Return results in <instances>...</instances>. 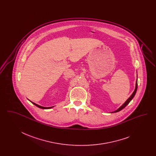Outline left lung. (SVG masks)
Masks as SVG:
<instances>
[{
  "label": "left lung",
  "instance_id": "1",
  "mask_svg": "<svg viewBox=\"0 0 156 156\" xmlns=\"http://www.w3.org/2000/svg\"><path fill=\"white\" fill-rule=\"evenodd\" d=\"M137 81H136V87H135V89H134V90L133 92V94L131 95V96L129 97L127 99V101H126V102L124 103V104H123L119 108H118L117 110H116L115 111L112 112V113H115V112H118L120 111L121 110H122L123 108H125V107H126V106L128 105V104H129V102L132 100V99L134 97V95H135V94H136V91H137Z\"/></svg>",
  "mask_w": 156,
  "mask_h": 156
}]
</instances>
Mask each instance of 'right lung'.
I'll return each instance as SVG.
<instances>
[{
  "label": "right lung",
  "mask_w": 156,
  "mask_h": 156,
  "mask_svg": "<svg viewBox=\"0 0 156 156\" xmlns=\"http://www.w3.org/2000/svg\"><path fill=\"white\" fill-rule=\"evenodd\" d=\"M31 102V101H30ZM31 103L33 104H34V105H36V106H37L38 108H41V109H51V108H53L54 106H51V107H44V106H40V105H37V104H35V103H34V102H31Z\"/></svg>",
  "instance_id": "add662e5"
}]
</instances>
